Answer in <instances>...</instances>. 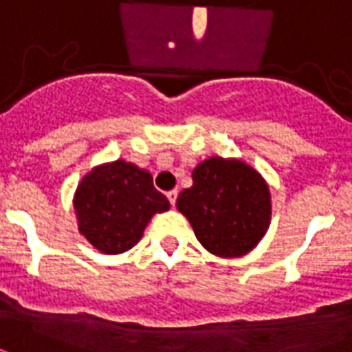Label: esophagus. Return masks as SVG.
Segmentation results:
<instances>
[{
  "label": "esophagus",
  "mask_w": 352,
  "mask_h": 352,
  "mask_svg": "<svg viewBox=\"0 0 352 352\" xmlns=\"http://www.w3.org/2000/svg\"><path fill=\"white\" fill-rule=\"evenodd\" d=\"M167 198H168V201H170V204H176V200H178V190L174 189V190H168L167 192Z\"/></svg>",
  "instance_id": "1"
}]
</instances>
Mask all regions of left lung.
I'll return each instance as SVG.
<instances>
[{"mask_svg": "<svg viewBox=\"0 0 352 352\" xmlns=\"http://www.w3.org/2000/svg\"><path fill=\"white\" fill-rule=\"evenodd\" d=\"M176 206L196 239L214 255L239 257L257 246L270 224V190L246 163L211 157L192 173Z\"/></svg>", "mask_w": 352, "mask_h": 352, "instance_id": "left-lung-1", "label": "left lung"}]
</instances>
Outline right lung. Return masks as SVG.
Returning <instances> with one entry per match:
<instances>
[{"mask_svg":"<svg viewBox=\"0 0 352 352\" xmlns=\"http://www.w3.org/2000/svg\"><path fill=\"white\" fill-rule=\"evenodd\" d=\"M168 206L151 174L121 160L91 170L75 192L78 230L104 253L135 246L152 214Z\"/></svg>","mask_w":352,"mask_h":352,"instance_id":"1","label":"right lung"}]
</instances>
